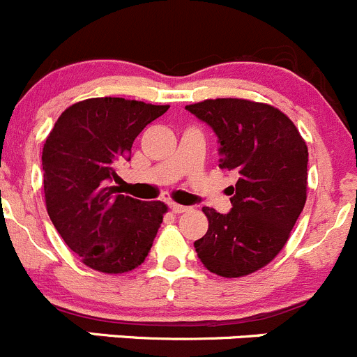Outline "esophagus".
Masks as SVG:
<instances>
[{"mask_svg": "<svg viewBox=\"0 0 357 357\" xmlns=\"http://www.w3.org/2000/svg\"><path fill=\"white\" fill-rule=\"evenodd\" d=\"M169 207H171V211L174 212V214H183V212L190 211V207H186V205H179V204H171Z\"/></svg>", "mask_w": 357, "mask_h": 357, "instance_id": "34e87169", "label": "esophagus"}]
</instances>
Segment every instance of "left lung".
<instances>
[{
	"instance_id": "obj_1",
	"label": "left lung",
	"mask_w": 357,
	"mask_h": 357,
	"mask_svg": "<svg viewBox=\"0 0 357 357\" xmlns=\"http://www.w3.org/2000/svg\"><path fill=\"white\" fill-rule=\"evenodd\" d=\"M219 138V167L240 174L231 211L211 207L208 229L195 245L202 264L222 278L264 268L289 242L307 199V145L294 122L268 103L215 98L186 105Z\"/></svg>"
}]
</instances>
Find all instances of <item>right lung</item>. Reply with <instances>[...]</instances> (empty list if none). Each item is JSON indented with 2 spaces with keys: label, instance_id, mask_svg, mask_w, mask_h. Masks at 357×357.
I'll list each match as a JSON object with an SVG mask.
<instances>
[{
  "label": "right lung",
  "instance_id": "obj_1",
  "mask_svg": "<svg viewBox=\"0 0 357 357\" xmlns=\"http://www.w3.org/2000/svg\"><path fill=\"white\" fill-rule=\"evenodd\" d=\"M169 105L88 98L62 112L43 146L46 211L67 247L88 268L121 275L152 248L167 205L122 195L117 164L131 158L136 136Z\"/></svg>",
  "mask_w": 357,
  "mask_h": 357
}]
</instances>
